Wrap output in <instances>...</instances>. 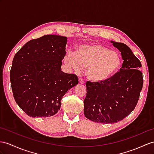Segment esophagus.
<instances>
[{
	"mask_svg": "<svg viewBox=\"0 0 154 154\" xmlns=\"http://www.w3.org/2000/svg\"><path fill=\"white\" fill-rule=\"evenodd\" d=\"M79 83L83 84L85 83V80L83 79V78H79Z\"/></svg>",
	"mask_w": 154,
	"mask_h": 154,
	"instance_id": "esophagus-1",
	"label": "esophagus"
}]
</instances>
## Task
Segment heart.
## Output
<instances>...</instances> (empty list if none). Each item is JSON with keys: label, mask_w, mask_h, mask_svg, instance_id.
Returning a JSON list of instances; mask_svg holds the SVG:
<instances>
[{"label": "heart", "mask_w": 154, "mask_h": 154, "mask_svg": "<svg viewBox=\"0 0 154 154\" xmlns=\"http://www.w3.org/2000/svg\"><path fill=\"white\" fill-rule=\"evenodd\" d=\"M65 61L75 72L88 67L87 76L93 82H103L117 73L121 66L119 55L110 49L99 44H84L77 48L76 53L66 51Z\"/></svg>", "instance_id": "b5f03b06"}]
</instances>
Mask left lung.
Masks as SVG:
<instances>
[{
  "label": "left lung",
  "instance_id": "obj_1",
  "mask_svg": "<svg viewBox=\"0 0 154 154\" xmlns=\"http://www.w3.org/2000/svg\"><path fill=\"white\" fill-rule=\"evenodd\" d=\"M121 51L122 68L113 76L103 82L88 81L84 112L88 119L103 123H117L132 112L138 103L143 85L138 69L141 63L126 44L111 42Z\"/></svg>",
  "mask_w": 154,
  "mask_h": 154
}]
</instances>
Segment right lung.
<instances>
[{
	"label": "right lung",
	"mask_w": 154,
	"mask_h": 154,
	"mask_svg": "<svg viewBox=\"0 0 154 154\" xmlns=\"http://www.w3.org/2000/svg\"><path fill=\"white\" fill-rule=\"evenodd\" d=\"M67 38L45 35L26 43L15 55L10 72L14 97L30 117L46 118L60 110L61 99L78 84L61 70Z\"/></svg>",
	"instance_id": "1"
}]
</instances>
